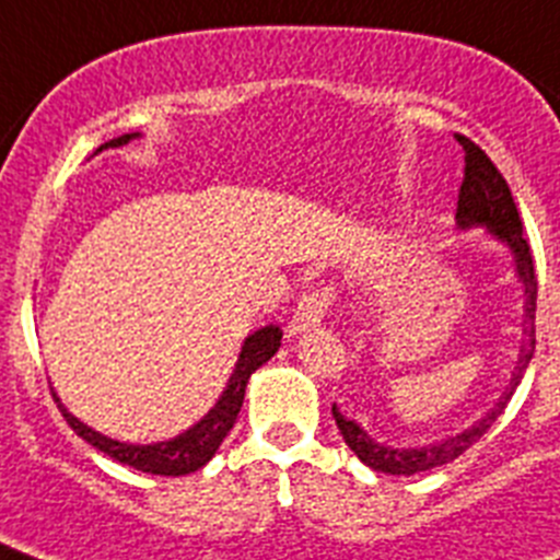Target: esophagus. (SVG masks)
I'll use <instances>...</instances> for the list:
<instances>
[{
    "instance_id": "34e87169",
    "label": "esophagus",
    "mask_w": 560,
    "mask_h": 560,
    "mask_svg": "<svg viewBox=\"0 0 560 560\" xmlns=\"http://www.w3.org/2000/svg\"><path fill=\"white\" fill-rule=\"evenodd\" d=\"M334 300H336V289L334 283H328V280L308 285V289L303 291V296H300V303H296L294 316H291L289 334L294 336V334H303V330L308 328H316V325L325 319V314L330 311Z\"/></svg>"
}]
</instances>
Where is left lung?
Segmentation results:
<instances>
[{
    "label": "left lung",
    "mask_w": 560,
    "mask_h": 560,
    "mask_svg": "<svg viewBox=\"0 0 560 560\" xmlns=\"http://www.w3.org/2000/svg\"><path fill=\"white\" fill-rule=\"evenodd\" d=\"M459 145L465 151V176L463 185H459L457 196V224L459 226H474L485 224L497 237H502L504 244L511 246L513 255H516V269L524 283V294H527V339L522 345V355H518V368L511 378V387L504 389V395L499 398L497 409H491V415H485L477 427L465 429L457 438L440 443V446H423V448H387L378 446L368 438L364 429H359L353 420H348L345 415H339V409L334 407L336 427H339L341 438L353 448L355 457L364 465H370L373 471L393 474V477H412L420 471H432L438 465H446L452 459H457L459 454L468 452V448L482 438L488 429L493 427V420L504 412L508 400L516 393L518 381H522L524 370L530 364L533 350H536V300H538V277H536V260H533L530 241L524 237L522 219H518L516 201H513V192L504 182V176L499 173V167L493 165L491 156L471 142L468 137H459Z\"/></svg>",
    "instance_id": "left-lung-1"
}]
</instances>
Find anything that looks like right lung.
I'll list each match as a JSON object with an SVG mask.
<instances>
[{
	"label": "right lung",
	"mask_w": 560,
	"mask_h": 560,
	"mask_svg": "<svg viewBox=\"0 0 560 560\" xmlns=\"http://www.w3.org/2000/svg\"><path fill=\"white\" fill-rule=\"evenodd\" d=\"M137 133H122V137H114V140L103 142V148L108 145H122ZM280 339H283V330L269 325V328L257 330L246 339L244 350H241V359L235 364V373L230 378V387L224 389L221 400L215 404V409H210L201 423H196L192 429H187L185 434H179L176 440H167V443H156V446H128V443H117L112 438H103L95 429L83 427L81 420L72 418L67 409L61 407V400L56 398L58 409L67 418V423L72 427V432H78V438H83L89 446H95L97 452L108 454L112 459L122 465H131L142 474H156V477H182V474L199 471L201 465L219 452L221 440L226 438L232 427H235V418L244 407V393H246V381L255 373L260 364L271 359L280 348Z\"/></svg>",
	"instance_id": "add662e5"
}]
</instances>
